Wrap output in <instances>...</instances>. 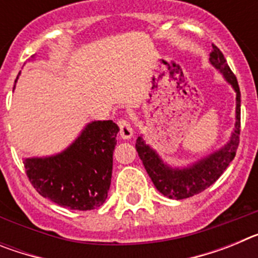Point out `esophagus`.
<instances>
[{
	"label": "esophagus",
	"instance_id": "esophagus-1",
	"mask_svg": "<svg viewBox=\"0 0 258 258\" xmlns=\"http://www.w3.org/2000/svg\"><path fill=\"white\" fill-rule=\"evenodd\" d=\"M118 126H120V137L122 140H129L133 137V126H132L131 121L126 118H120L118 120Z\"/></svg>",
	"mask_w": 258,
	"mask_h": 258
}]
</instances>
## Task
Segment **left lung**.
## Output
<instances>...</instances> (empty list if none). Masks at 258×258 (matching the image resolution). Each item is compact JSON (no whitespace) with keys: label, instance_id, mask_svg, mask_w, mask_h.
Returning <instances> with one entry per match:
<instances>
[{"label":"left lung","instance_id":"1","mask_svg":"<svg viewBox=\"0 0 258 258\" xmlns=\"http://www.w3.org/2000/svg\"><path fill=\"white\" fill-rule=\"evenodd\" d=\"M213 46L209 63L223 76L236 93L235 125L232 129L226 145L212 154L202 157L195 163L186 166H172L163 161L149 143H146L142 136L137 138L136 149L141 160L154 182L155 187L169 199L181 200L203 192L221 177L232 159L235 157L240 134V90L235 75L227 66L226 59L217 46Z\"/></svg>","mask_w":258,"mask_h":258}]
</instances>
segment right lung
I'll return each instance as SVG.
<instances>
[{
    "mask_svg": "<svg viewBox=\"0 0 258 258\" xmlns=\"http://www.w3.org/2000/svg\"><path fill=\"white\" fill-rule=\"evenodd\" d=\"M118 131L112 120L92 121L59 154L26 157L23 164L32 186L41 197L64 208L92 211L101 207L111 184Z\"/></svg>",
    "mask_w": 258,
    "mask_h": 258,
    "instance_id": "1",
    "label": "right lung"
}]
</instances>
